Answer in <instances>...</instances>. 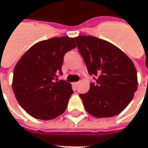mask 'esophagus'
Instances as JSON below:
<instances>
[{"label":"esophagus","instance_id":"obj_1","mask_svg":"<svg viewBox=\"0 0 148 148\" xmlns=\"http://www.w3.org/2000/svg\"><path fill=\"white\" fill-rule=\"evenodd\" d=\"M73 85H74V87H77V86L79 85V82H75V83H73Z\"/></svg>","mask_w":148,"mask_h":148}]
</instances>
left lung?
Instances as JSON below:
<instances>
[{
	"label": "left lung",
	"mask_w": 148,
	"mask_h": 148,
	"mask_svg": "<svg viewBox=\"0 0 148 148\" xmlns=\"http://www.w3.org/2000/svg\"><path fill=\"white\" fill-rule=\"evenodd\" d=\"M74 40L88 73L96 76L89 91L79 95L85 109L97 118L119 115L138 89L133 61L120 48L103 39L80 35Z\"/></svg>",
	"instance_id": "obj_1"
}]
</instances>
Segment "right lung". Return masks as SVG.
<instances>
[{
	"mask_svg": "<svg viewBox=\"0 0 148 148\" xmlns=\"http://www.w3.org/2000/svg\"><path fill=\"white\" fill-rule=\"evenodd\" d=\"M76 47L73 38L60 37L34 44L14 69V93L28 115L38 120H52L66 110L74 92L71 84L58 82L64 56Z\"/></svg>",
	"mask_w": 148,
	"mask_h": 148,
	"instance_id": "right-lung-1",
	"label": "right lung"
}]
</instances>
